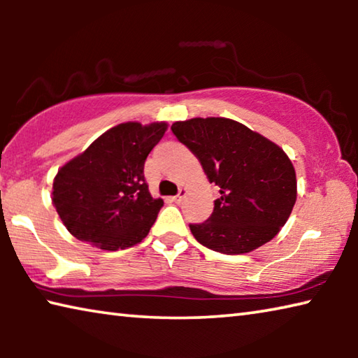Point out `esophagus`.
<instances>
[{
    "label": "esophagus",
    "mask_w": 358,
    "mask_h": 358,
    "mask_svg": "<svg viewBox=\"0 0 358 358\" xmlns=\"http://www.w3.org/2000/svg\"><path fill=\"white\" fill-rule=\"evenodd\" d=\"M186 189H180V192H178V196H173L172 197V202H175V203H180L181 201H183V197L186 196Z\"/></svg>",
    "instance_id": "obj_1"
}]
</instances>
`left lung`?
<instances>
[{
  "label": "left lung",
  "mask_w": 358,
  "mask_h": 358,
  "mask_svg": "<svg viewBox=\"0 0 358 358\" xmlns=\"http://www.w3.org/2000/svg\"><path fill=\"white\" fill-rule=\"evenodd\" d=\"M172 132L220 186L211 216L189 226L194 238L232 256L275 238L296 201L295 169L280 145L221 117L175 121Z\"/></svg>",
  "instance_id": "8db88e82"
}]
</instances>
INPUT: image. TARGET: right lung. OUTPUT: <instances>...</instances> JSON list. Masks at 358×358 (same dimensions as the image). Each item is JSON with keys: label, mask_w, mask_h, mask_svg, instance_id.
Wrapping results in <instances>:
<instances>
[{"label": "right lung", "mask_w": 358, "mask_h": 358, "mask_svg": "<svg viewBox=\"0 0 358 358\" xmlns=\"http://www.w3.org/2000/svg\"><path fill=\"white\" fill-rule=\"evenodd\" d=\"M167 126L117 124L58 169L52 203L71 235L106 251L147 237L164 201L151 197L143 166Z\"/></svg>", "instance_id": "right-lung-1"}]
</instances>
